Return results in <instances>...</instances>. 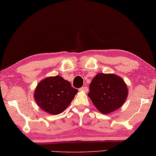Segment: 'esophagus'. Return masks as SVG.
I'll list each match as a JSON object with an SVG mask.
<instances>
[{
	"label": "esophagus",
	"mask_w": 156,
	"mask_h": 156,
	"mask_svg": "<svg viewBox=\"0 0 156 156\" xmlns=\"http://www.w3.org/2000/svg\"><path fill=\"white\" fill-rule=\"evenodd\" d=\"M80 90L81 91H84L85 92H87L88 91V88L87 87H82L80 88Z\"/></svg>",
	"instance_id": "34e87169"
}]
</instances>
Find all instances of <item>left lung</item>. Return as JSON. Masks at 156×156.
Returning <instances> with one entry per match:
<instances>
[{"instance_id": "obj_1", "label": "left lung", "mask_w": 156, "mask_h": 156, "mask_svg": "<svg viewBox=\"0 0 156 156\" xmlns=\"http://www.w3.org/2000/svg\"><path fill=\"white\" fill-rule=\"evenodd\" d=\"M88 96L101 113L109 114L125 103L128 88L124 80L114 74L98 73L89 86Z\"/></svg>"}]
</instances>
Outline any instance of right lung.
Listing matches in <instances>:
<instances>
[{"label":"right lung","mask_w":156,"mask_h":156,"mask_svg":"<svg viewBox=\"0 0 156 156\" xmlns=\"http://www.w3.org/2000/svg\"><path fill=\"white\" fill-rule=\"evenodd\" d=\"M78 90L62 76L48 77L39 82L34 92V98L42 110L51 115H58L70 104Z\"/></svg>","instance_id":"obj_1"}]
</instances>
